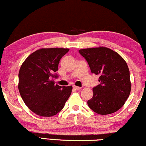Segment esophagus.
I'll return each instance as SVG.
<instances>
[{
    "instance_id": "34e87169",
    "label": "esophagus",
    "mask_w": 146,
    "mask_h": 146,
    "mask_svg": "<svg viewBox=\"0 0 146 146\" xmlns=\"http://www.w3.org/2000/svg\"><path fill=\"white\" fill-rule=\"evenodd\" d=\"M73 88H74L75 90H80V89H81V87L76 86H73Z\"/></svg>"
}]
</instances>
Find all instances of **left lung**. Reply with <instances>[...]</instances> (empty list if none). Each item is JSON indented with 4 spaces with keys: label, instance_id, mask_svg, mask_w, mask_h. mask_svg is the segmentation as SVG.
<instances>
[{
    "label": "left lung",
    "instance_id": "left-lung-1",
    "mask_svg": "<svg viewBox=\"0 0 146 146\" xmlns=\"http://www.w3.org/2000/svg\"><path fill=\"white\" fill-rule=\"evenodd\" d=\"M92 73L98 75L100 84L93 88V96L87 102L91 110L109 115L119 110L131 90L130 71L120 55L110 48L97 47L79 50Z\"/></svg>",
    "mask_w": 146,
    "mask_h": 146
}]
</instances>
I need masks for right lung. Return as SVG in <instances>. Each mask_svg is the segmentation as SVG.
I'll return each mask as SVG.
<instances>
[{"mask_svg":"<svg viewBox=\"0 0 146 146\" xmlns=\"http://www.w3.org/2000/svg\"><path fill=\"white\" fill-rule=\"evenodd\" d=\"M68 48L37 50L27 57L18 73V90L26 106L36 115L51 117L64 106L71 94L72 86L55 84L60 60Z\"/></svg>","mask_w":146,"mask_h":146,"instance_id":"obj_1","label":"right lung"}]
</instances>
